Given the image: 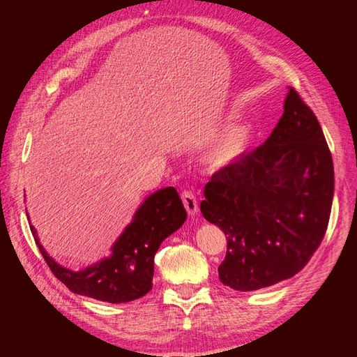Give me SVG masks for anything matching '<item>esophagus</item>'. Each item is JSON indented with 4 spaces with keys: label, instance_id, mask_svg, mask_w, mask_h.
Wrapping results in <instances>:
<instances>
[{
    "label": "esophagus",
    "instance_id": "34e87169",
    "mask_svg": "<svg viewBox=\"0 0 357 357\" xmlns=\"http://www.w3.org/2000/svg\"><path fill=\"white\" fill-rule=\"evenodd\" d=\"M181 201H183V204H185V208L190 215H195L198 213V210H199L198 199H197L195 195H193V192L183 190L181 192Z\"/></svg>",
    "mask_w": 357,
    "mask_h": 357
}]
</instances>
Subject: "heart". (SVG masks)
I'll list each match as a JSON object with an SVG mask.
<instances>
[{
	"label": "heart",
	"instance_id": "heart-1",
	"mask_svg": "<svg viewBox=\"0 0 357 357\" xmlns=\"http://www.w3.org/2000/svg\"><path fill=\"white\" fill-rule=\"evenodd\" d=\"M250 143V128L247 125H234L225 129L210 143L205 160L213 168H222L240 159Z\"/></svg>",
	"mask_w": 357,
	"mask_h": 357
}]
</instances>
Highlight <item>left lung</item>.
<instances>
[{
    "label": "left lung",
    "instance_id": "1",
    "mask_svg": "<svg viewBox=\"0 0 357 357\" xmlns=\"http://www.w3.org/2000/svg\"><path fill=\"white\" fill-rule=\"evenodd\" d=\"M204 197L202 215L228 241L225 286L257 290L308 264L328 229L333 164L316 114L294 88L266 142L215 171Z\"/></svg>",
    "mask_w": 357,
    "mask_h": 357
}]
</instances>
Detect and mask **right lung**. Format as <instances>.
I'll return each instance as SVG.
<instances>
[{"instance_id": "1", "label": "right lung", "mask_w": 357, "mask_h": 357, "mask_svg": "<svg viewBox=\"0 0 357 357\" xmlns=\"http://www.w3.org/2000/svg\"><path fill=\"white\" fill-rule=\"evenodd\" d=\"M186 218V210L174 188L155 192L137 210L132 223L114 243L113 255L77 273L53 261L38 243L34 226L29 228L50 271L71 291L110 304H122L144 296L152 289L158 248Z\"/></svg>"}]
</instances>
